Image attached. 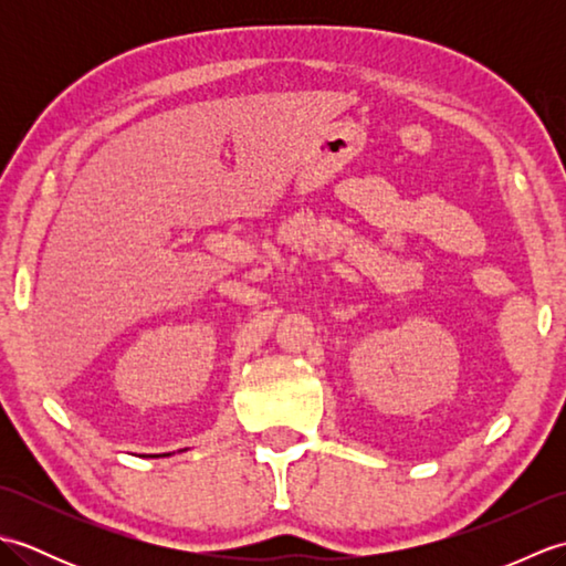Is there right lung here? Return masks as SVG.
Segmentation results:
<instances>
[{
  "label": "right lung",
  "mask_w": 566,
  "mask_h": 566,
  "mask_svg": "<svg viewBox=\"0 0 566 566\" xmlns=\"http://www.w3.org/2000/svg\"><path fill=\"white\" fill-rule=\"evenodd\" d=\"M148 457H165V454H148Z\"/></svg>",
  "instance_id": "right-lung-1"
}]
</instances>
